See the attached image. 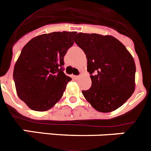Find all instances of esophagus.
Returning <instances> with one entry per match:
<instances>
[{
  "label": "esophagus",
  "mask_w": 151,
  "mask_h": 151,
  "mask_svg": "<svg viewBox=\"0 0 151 151\" xmlns=\"http://www.w3.org/2000/svg\"><path fill=\"white\" fill-rule=\"evenodd\" d=\"M73 77H74V79H78L79 78V76L78 75H74Z\"/></svg>",
  "instance_id": "esophagus-1"
}]
</instances>
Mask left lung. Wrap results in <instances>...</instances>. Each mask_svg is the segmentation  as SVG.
<instances>
[{"label": "left lung", "instance_id": "1", "mask_svg": "<svg viewBox=\"0 0 151 151\" xmlns=\"http://www.w3.org/2000/svg\"><path fill=\"white\" fill-rule=\"evenodd\" d=\"M74 42L87 59L92 86L83 90L98 111L108 113L123 105L135 90V65L123 43L110 35L78 33Z\"/></svg>", "mask_w": 151, "mask_h": 151}]
</instances>
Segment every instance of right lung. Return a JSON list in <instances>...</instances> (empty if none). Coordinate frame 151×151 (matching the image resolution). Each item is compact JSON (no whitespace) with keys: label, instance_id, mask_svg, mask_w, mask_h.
I'll return each mask as SVG.
<instances>
[{"label":"right lung","instance_id":"1","mask_svg":"<svg viewBox=\"0 0 151 151\" xmlns=\"http://www.w3.org/2000/svg\"><path fill=\"white\" fill-rule=\"evenodd\" d=\"M76 32L39 35L22 50L13 70L18 96L31 109H50L62 97L71 78L64 73V56Z\"/></svg>","mask_w":151,"mask_h":151}]
</instances>
